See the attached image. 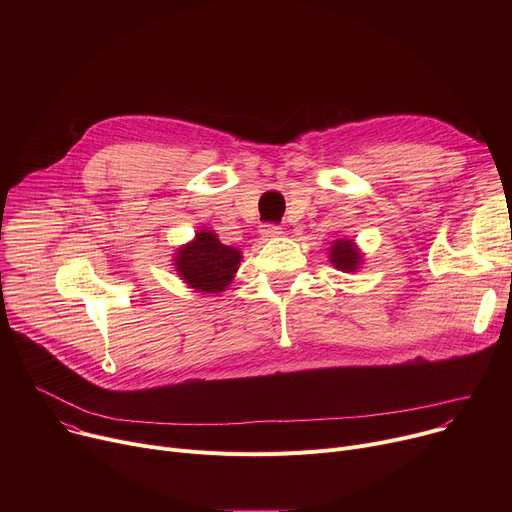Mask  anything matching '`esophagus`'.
Instances as JSON below:
<instances>
[{"instance_id": "obj_1", "label": "esophagus", "mask_w": 512, "mask_h": 512, "mask_svg": "<svg viewBox=\"0 0 512 512\" xmlns=\"http://www.w3.org/2000/svg\"><path fill=\"white\" fill-rule=\"evenodd\" d=\"M278 234H282V228H280V226H276V224L263 226V236H278Z\"/></svg>"}]
</instances>
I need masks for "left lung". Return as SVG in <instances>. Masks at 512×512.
Here are the masks:
<instances>
[{"label":"left lung","instance_id":"obj_1","mask_svg":"<svg viewBox=\"0 0 512 512\" xmlns=\"http://www.w3.org/2000/svg\"><path fill=\"white\" fill-rule=\"evenodd\" d=\"M330 259L338 267V270L353 272V270H357L361 253L353 247L351 240H336L332 247V253H330Z\"/></svg>","mask_w":512,"mask_h":512}]
</instances>
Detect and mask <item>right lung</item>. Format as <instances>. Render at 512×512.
<instances>
[{
  "instance_id": "add662e5",
  "label": "right lung",
  "mask_w": 512,
  "mask_h": 512,
  "mask_svg": "<svg viewBox=\"0 0 512 512\" xmlns=\"http://www.w3.org/2000/svg\"><path fill=\"white\" fill-rule=\"evenodd\" d=\"M240 263V253L226 247L213 232H199L197 238L180 249L176 257V270L186 284L199 292L224 290Z\"/></svg>"
}]
</instances>
